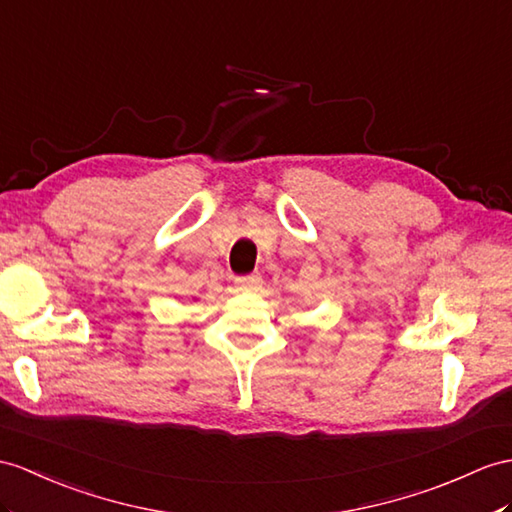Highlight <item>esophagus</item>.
Wrapping results in <instances>:
<instances>
[{
  "label": "esophagus",
  "instance_id": "1",
  "mask_svg": "<svg viewBox=\"0 0 512 512\" xmlns=\"http://www.w3.org/2000/svg\"><path fill=\"white\" fill-rule=\"evenodd\" d=\"M258 284H260L258 273H249V276H239L234 280L236 291H254Z\"/></svg>",
  "mask_w": 512,
  "mask_h": 512
}]
</instances>
